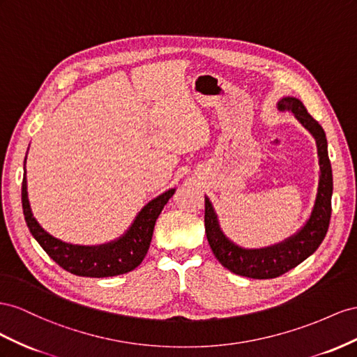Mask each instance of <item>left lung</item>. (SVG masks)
<instances>
[{
    "instance_id": "obj_1",
    "label": "left lung",
    "mask_w": 357,
    "mask_h": 357,
    "mask_svg": "<svg viewBox=\"0 0 357 357\" xmlns=\"http://www.w3.org/2000/svg\"><path fill=\"white\" fill-rule=\"evenodd\" d=\"M280 110H289L298 118L301 124L314 136L317 144L320 179L317 197H315L311 217L307 224L296 233L277 245L260 250L241 248L229 241L220 229L217 213L211 202L205 197V231L213 256L230 272L242 277L269 280L296 268L320 247L326 231L329 229L332 212V167L328 155V140L324 130L315 121L302 101L294 97H284L278 101Z\"/></svg>"
}]
</instances>
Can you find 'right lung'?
Returning <instances> with one entry per match:
<instances>
[{
  "label": "right lung",
  "instance_id": "1",
  "mask_svg": "<svg viewBox=\"0 0 357 357\" xmlns=\"http://www.w3.org/2000/svg\"><path fill=\"white\" fill-rule=\"evenodd\" d=\"M26 160V158H25ZM175 188H172L161 196L151 200L139 212L131 227L119 239L97 247L71 245V243L50 236L47 231L33 217L31 206L28 202L26 178L24 173L22 181V208L26 226L31 235L40 243L50 259H54L61 268L79 277L105 278L115 275L127 273L136 269L145 259L149 250V243L154 233V226L158 215L169 199L173 196Z\"/></svg>",
  "mask_w": 357,
  "mask_h": 357
}]
</instances>
